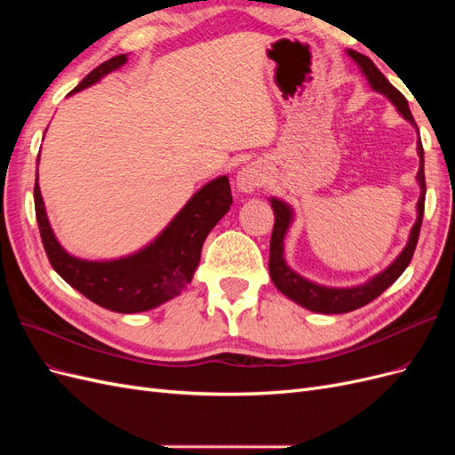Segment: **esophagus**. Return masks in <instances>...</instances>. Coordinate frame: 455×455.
<instances>
[{
	"label": "esophagus",
	"instance_id": "esophagus-1",
	"mask_svg": "<svg viewBox=\"0 0 455 455\" xmlns=\"http://www.w3.org/2000/svg\"><path fill=\"white\" fill-rule=\"evenodd\" d=\"M237 189L243 191V194H252L261 184H264V172L258 167V164L251 163L244 164V167L237 172Z\"/></svg>",
	"mask_w": 455,
	"mask_h": 455
}]
</instances>
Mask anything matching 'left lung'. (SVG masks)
<instances>
[{
  "instance_id": "1",
  "label": "left lung",
  "mask_w": 455,
  "mask_h": 455,
  "mask_svg": "<svg viewBox=\"0 0 455 455\" xmlns=\"http://www.w3.org/2000/svg\"><path fill=\"white\" fill-rule=\"evenodd\" d=\"M349 57L359 64L361 72L366 76L368 84L371 89L387 96V99L396 106L398 114H401L406 121H410L411 125H416L414 117H411V112L408 108V102L404 96L398 92L389 81L385 77L376 64L371 62L364 54L356 52V51H347ZM418 156H419V171H418V182L421 188V196L418 199V220L414 228L410 231V239L404 246V251L398 254V258L393 261V264L378 273L376 277H371L368 283L361 286H351V288H330L323 284H315L304 277H299L296 271L286 266L284 261V235L288 228L292 224L294 212L291 206H288L284 201L271 197V209L275 212V226L271 233V244H269V275L271 281L279 291L294 299L296 304L301 307H306L309 311L316 313H326V315H336V313H349L353 309H359L366 304H370L371 299H376L385 288H389L398 277H401L403 271L408 267L411 261V256H414L416 244L419 239V229L423 222V209H425V172H423V146L421 140H418Z\"/></svg>"
}]
</instances>
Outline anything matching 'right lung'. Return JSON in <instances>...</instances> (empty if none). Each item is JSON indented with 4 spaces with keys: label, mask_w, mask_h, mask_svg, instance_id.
Segmentation results:
<instances>
[{
    "label": "right lung",
    "mask_w": 455,
    "mask_h": 455,
    "mask_svg": "<svg viewBox=\"0 0 455 455\" xmlns=\"http://www.w3.org/2000/svg\"><path fill=\"white\" fill-rule=\"evenodd\" d=\"M127 62V54L102 62L70 92H79ZM39 163V156H37ZM36 218L52 269L96 306L116 313L154 309L182 292L199 266L203 243L233 203L228 176L203 186L172 222L142 251L125 258L91 261L68 254L54 237L39 184L34 186Z\"/></svg>",
    "instance_id": "obj_1"
}]
</instances>
